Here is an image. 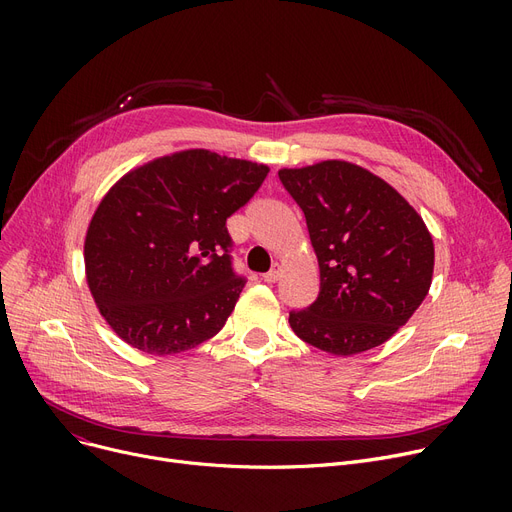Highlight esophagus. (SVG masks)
<instances>
[{
    "label": "esophagus",
    "mask_w": 512,
    "mask_h": 512,
    "mask_svg": "<svg viewBox=\"0 0 512 512\" xmlns=\"http://www.w3.org/2000/svg\"><path fill=\"white\" fill-rule=\"evenodd\" d=\"M280 276H282V265H274L270 272L267 274H263V282H267V284H274V282H278L280 280Z\"/></svg>",
    "instance_id": "esophagus-1"
}]
</instances>
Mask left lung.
<instances>
[{"label":"left lung","mask_w":512,"mask_h":512,"mask_svg":"<svg viewBox=\"0 0 512 512\" xmlns=\"http://www.w3.org/2000/svg\"><path fill=\"white\" fill-rule=\"evenodd\" d=\"M303 209L319 263V294L290 311L301 340L338 357L384 344L427 297L434 240L398 191L351 161L278 172Z\"/></svg>","instance_id":"1"}]
</instances>
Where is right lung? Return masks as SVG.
<instances>
[{
	"label": "right lung",
	"mask_w": 512,
	"mask_h": 512,
	"mask_svg": "<svg viewBox=\"0 0 512 512\" xmlns=\"http://www.w3.org/2000/svg\"><path fill=\"white\" fill-rule=\"evenodd\" d=\"M267 172L188 149L130 170L107 191L87 230L85 270L99 313L124 342L164 357L224 328L245 288L226 220Z\"/></svg>",
	"instance_id": "right-lung-1"
}]
</instances>
